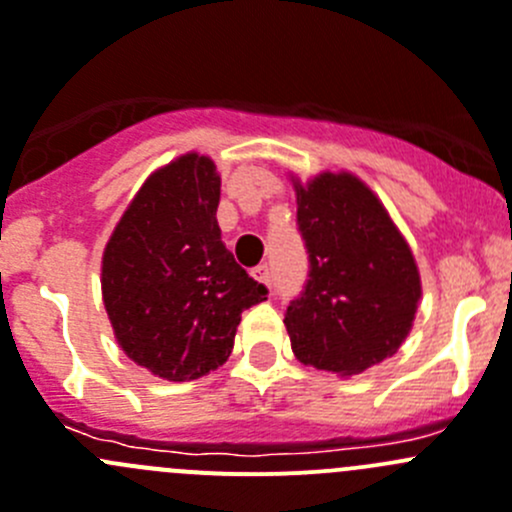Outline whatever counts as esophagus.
I'll list each match as a JSON object with an SVG mask.
<instances>
[{
	"label": "esophagus",
	"instance_id": "34e87169",
	"mask_svg": "<svg viewBox=\"0 0 512 512\" xmlns=\"http://www.w3.org/2000/svg\"><path fill=\"white\" fill-rule=\"evenodd\" d=\"M252 278H255L257 283L265 285V288H270V267H267V265H257L255 270H252Z\"/></svg>",
	"mask_w": 512,
	"mask_h": 512
}]
</instances>
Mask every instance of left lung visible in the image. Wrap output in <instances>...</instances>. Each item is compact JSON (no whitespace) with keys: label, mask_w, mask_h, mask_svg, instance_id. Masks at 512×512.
<instances>
[{"label":"left lung","mask_w":512,"mask_h":512,"mask_svg":"<svg viewBox=\"0 0 512 512\" xmlns=\"http://www.w3.org/2000/svg\"><path fill=\"white\" fill-rule=\"evenodd\" d=\"M308 285L285 328L300 364L353 376L394 356L414 326L422 278L412 247L351 171L293 176Z\"/></svg>","instance_id":"1"}]
</instances>
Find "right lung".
I'll list each match as a JSON object with an SVG mask.
<instances>
[{
    "mask_svg": "<svg viewBox=\"0 0 512 512\" xmlns=\"http://www.w3.org/2000/svg\"><path fill=\"white\" fill-rule=\"evenodd\" d=\"M219 174L189 151L148 176L103 250L100 288L118 346L166 381L219 369L242 310L267 300L224 247Z\"/></svg>",
    "mask_w": 512,
    "mask_h": 512,
    "instance_id": "right-lung-1",
    "label": "right lung"
}]
</instances>
